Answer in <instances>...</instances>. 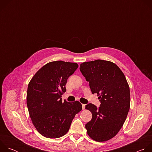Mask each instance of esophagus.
Returning a JSON list of instances; mask_svg holds the SVG:
<instances>
[{
    "label": "esophagus",
    "mask_w": 152,
    "mask_h": 152,
    "mask_svg": "<svg viewBox=\"0 0 152 152\" xmlns=\"http://www.w3.org/2000/svg\"><path fill=\"white\" fill-rule=\"evenodd\" d=\"M82 110H85V104H82Z\"/></svg>",
    "instance_id": "1"
}]
</instances>
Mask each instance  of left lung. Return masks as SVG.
Instances as JSON below:
<instances>
[{"label": "left lung", "mask_w": 152, "mask_h": 152, "mask_svg": "<svg viewBox=\"0 0 152 152\" xmlns=\"http://www.w3.org/2000/svg\"><path fill=\"white\" fill-rule=\"evenodd\" d=\"M80 71L101 103L99 107L91 103L85 106L92 113L91 121L85 124L86 132L96 141L110 140L122 127L131 105L126 77L115 64L101 59L80 64Z\"/></svg>", "instance_id": "obj_1"}]
</instances>
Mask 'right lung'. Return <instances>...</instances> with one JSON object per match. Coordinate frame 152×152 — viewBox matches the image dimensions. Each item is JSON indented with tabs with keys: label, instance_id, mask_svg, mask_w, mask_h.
Instances as JSON below:
<instances>
[{
	"label": "right lung",
	"instance_id": "add662e5",
	"mask_svg": "<svg viewBox=\"0 0 152 152\" xmlns=\"http://www.w3.org/2000/svg\"><path fill=\"white\" fill-rule=\"evenodd\" d=\"M78 64L57 61L42 66L30 80L26 103L29 116L37 131L48 138L66 135L75 115L82 109L78 101L62 102L68 78Z\"/></svg>",
	"mask_w": 152,
	"mask_h": 152
}]
</instances>
